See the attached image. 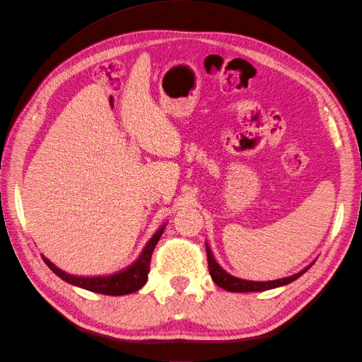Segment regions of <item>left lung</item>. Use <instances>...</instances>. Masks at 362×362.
<instances>
[{"label":"left lung","mask_w":362,"mask_h":362,"mask_svg":"<svg viewBox=\"0 0 362 362\" xmlns=\"http://www.w3.org/2000/svg\"><path fill=\"white\" fill-rule=\"evenodd\" d=\"M206 246V259H208V270H210V275L213 278V281L217 284L218 287H222L228 291H234V293H249V291H264V290H270V288H276L281 286H287V284L293 282L298 279L299 276H302L303 273L308 270L311 266H308L306 269H303L302 272L296 273L293 276L288 278H282V279H276V281H267V282H255V281H245V279H238L226 273L221 266L217 264L210 247Z\"/></svg>","instance_id":"8db88e82"}]
</instances>
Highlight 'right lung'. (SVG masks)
Returning a JSON list of instances; mask_svg holds the SVG:
<instances>
[{
  "label": "right lung",
  "instance_id": "right-lung-1",
  "mask_svg": "<svg viewBox=\"0 0 362 362\" xmlns=\"http://www.w3.org/2000/svg\"><path fill=\"white\" fill-rule=\"evenodd\" d=\"M163 231H164V226H161L158 231L154 234V237L149 240L148 245L144 249V252H141L140 257L133 262V264H131L127 269H124V270L115 273V275L92 276V278H89V276H74V275H68V273H64L63 270L57 269L45 257H42V258H43V261H45V264L54 273H56L59 278L72 284V286L81 287V288H86V290L93 291V293L107 294V296H124V294L134 293V291L140 290L141 287L145 286V282L148 281L152 252H154Z\"/></svg>",
  "mask_w": 362,
  "mask_h": 362
}]
</instances>
